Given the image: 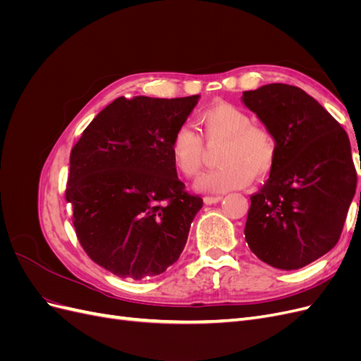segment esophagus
I'll return each instance as SVG.
<instances>
[{"label":"esophagus","instance_id":"esophagus-1","mask_svg":"<svg viewBox=\"0 0 361 361\" xmlns=\"http://www.w3.org/2000/svg\"><path fill=\"white\" fill-rule=\"evenodd\" d=\"M221 195H206V197L203 199V202L206 203V204H215V203H218V202H221Z\"/></svg>","mask_w":361,"mask_h":361}]
</instances>
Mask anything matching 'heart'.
Masks as SVG:
<instances>
[{
  "mask_svg": "<svg viewBox=\"0 0 361 361\" xmlns=\"http://www.w3.org/2000/svg\"><path fill=\"white\" fill-rule=\"evenodd\" d=\"M207 141L224 140L221 167L204 173L195 182L203 192H227L243 188L255 176H267L277 158V141L269 129L253 123L244 108L218 102L199 114ZM203 138L188 126H179L170 140L171 161L183 176H197L203 166Z\"/></svg>",
  "mask_w": 361,
  "mask_h": 361,
  "instance_id": "heart-1",
  "label": "heart"
}]
</instances>
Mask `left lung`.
Segmentation results:
<instances>
[{
  "label": "left lung",
  "mask_w": 361,
  "mask_h": 361,
  "mask_svg": "<svg viewBox=\"0 0 361 361\" xmlns=\"http://www.w3.org/2000/svg\"><path fill=\"white\" fill-rule=\"evenodd\" d=\"M241 99L277 141L269 179L250 197L245 241L271 267L302 268L341 238L357 188L351 143L336 118L298 87L267 84Z\"/></svg>",
  "instance_id": "8db88e82"
}]
</instances>
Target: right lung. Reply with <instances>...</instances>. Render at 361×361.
Returning a JSON list of instances; mask_svg holds the SVG:
<instances>
[{
	"instance_id": "add662e5",
	"label": "right lung",
	"mask_w": 361,
	"mask_h": 361,
	"mask_svg": "<svg viewBox=\"0 0 361 361\" xmlns=\"http://www.w3.org/2000/svg\"><path fill=\"white\" fill-rule=\"evenodd\" d=\"M200 99L117 97L71 152L66 200L89 257L120 279L158 276L187 244L203 200L185 191L170 140Z\"/></svg>"
}]
</instances>
